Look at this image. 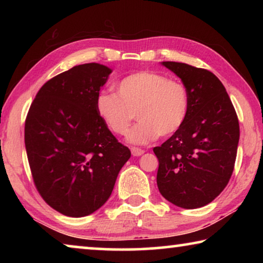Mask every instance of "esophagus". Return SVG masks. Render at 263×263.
<instances>
[{"label":"esophagus","instance_id":"obj_1","mask_svg":"<svg viewBox=\"0 0 263 263\" xmlns=\"http://www.w3.org/2000/svg\"><path fill=\"white\" fill-rule=\"evenodd\" d=\"M131 152H132V155H135V157H139V155L145 153V151L141 148H138V147H132Z\"/></svg>","mask_w":263,"mask_h":263}]
</instances>
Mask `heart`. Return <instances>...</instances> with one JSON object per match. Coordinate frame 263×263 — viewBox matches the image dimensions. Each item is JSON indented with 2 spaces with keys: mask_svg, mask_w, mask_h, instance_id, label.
Returning <instances> with one entry per match:
<instances>
[{
  "mask_svg": "<svg viewBox=\"0 0 263 263\" xmlns=\"http://www.w3.org/2000/svg\"><path fill=\"white\" fill-rule=\"evenodd\" d=\"M95 109L106 127L118 136L128 131L137 114L139 122L128 132L127 140L144 145L159 136L174 135L184 125L190 111V94L180 80L140 70L122 79L117 92H99Z\"/></svg>",
  "mask_w": 263,
  "mask_h": 263,
  "instance_id": "heart-1",
  "label": "heart"
}]
</instances>
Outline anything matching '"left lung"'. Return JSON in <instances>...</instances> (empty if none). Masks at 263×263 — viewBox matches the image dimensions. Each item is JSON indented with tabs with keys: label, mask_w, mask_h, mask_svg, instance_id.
<instances>
[{
	"label": "left lung",
	"mask_w": 263,
	"mask_h": 263,
	"mask_svg": "<svg viewBox=\"0 0 263 263\" xmlns=\"http://www.w3.org/2000/svg\"><path fill=\"white\" fill-rule=\"evenodd\" d=\"M188 88L190 111L184 125L161 146L160 194L176 206L196 209L211 203L232 176L239 142V121L220 80L210 70L163 61Z\"/></svg>",
	"instance_id": "left-lung-1"
}]
</instances>
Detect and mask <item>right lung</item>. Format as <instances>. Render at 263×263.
I'll list each match as a JSON object with an SVG mask.
<instances>
[{"label": "right lung", "mask_w": 263, "mask_h": 263, "mask_svg": "<svg viewBox=\"0 0 263 263\" xmlns=\"http://www.w3.org/2000/svg\"><path fill=\"white\" fill-rule=\"evenodd\" d=\"M111 72L91 62L57 75L39 89L26 116L24 141L34 185L65 216L99 210L131 157L95 109Z\"/></svg>", "instance_id": "right-lung-1"}]
</instances>
